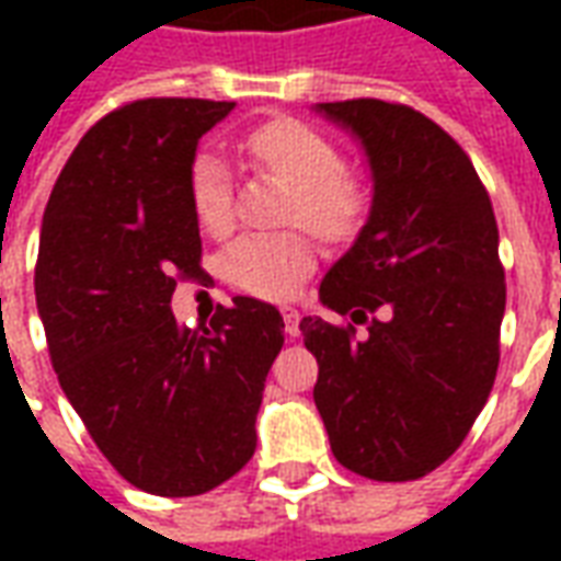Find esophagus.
<instances>
[{
	"label": "esophagus",
	"mask_w": 561,
	"mask_h": 561,
	"mask_svg": "<svg viewBox=\"0 0 561 561\" xmlns=\"http://www.w3.org/2000/svg\"><path fill=\"white\" fill-rule=\"evenodd\" d=\"M282 318H285V333H288L291 340H297V336H300V312H297V309H285Z\"/></svg>",
	"instance_id": "esophagus-1"
}]
</instances>
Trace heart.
<instances>
[{
	"instance_id": "b5f03b06",
	"label": "heart",
	"mask_w": 561,
	"mask_h": 561,
	"mask_svg": "<svg viewBox=\"0 0 561 561\" xmlns=\"http://www.w3.org/2000/svg\"><path fill=\"white\" fill-rule=\"evenodd\" d=\"M243 149L257 168L294 188L288 219L300 221L328 240L357 231L364 219V188L342 173L340 149L321 131L297 119H273L249 131ZM188 201L197 225L209 233L225 231L233 219L231 171L219 152H197L188 168ZM316 267V245L304 233H243L225 255L221 273L257 297H291Z\"/></svg>"
}]
</instances>
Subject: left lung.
I'll use <instances>...</instances> for the list:
<instances>
[{"label": "left lung", "mask_w": 561, "mask_h": 561, "mask_svg": "<svg viewBox=\"0 0 561 561\" xmlns=\"http://www.w3.org/2000/svg\"><path fill=\"white\" fill-rule=\"evenodd\" d=\"M373 171V207L300 321L318 360L330 450L373 481H417L469 435L499 369L505 270L493 204L469 156L405 104H318ZM365 333L357 334L356 328Z\"/></svg>", "instance_id": "left-lung-1"}]
</instances>
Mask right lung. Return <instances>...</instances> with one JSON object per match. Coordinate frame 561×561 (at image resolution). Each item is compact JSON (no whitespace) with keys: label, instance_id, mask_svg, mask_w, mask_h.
I'll return each instance as SVG.
<instances>
[{"label":"right lung","instance_id":"add662e5","mask_svg":"<svg viewBox=\"0 0 561 561\" xmlns=\"http://www.w3.org/2000/svg\"><path fill=\"white\" fill-rule=\"evenodd\" d=\"M233 102L140 99L102 116L56 180L35 300L59 388L92 442L152 495H201L255 454V417L282 342L279 309L233 297L209 328L171 312L201 279L188 201L197 140Z\"/></svg>","mask_w":561,"mask_h":561}]
</instances>
